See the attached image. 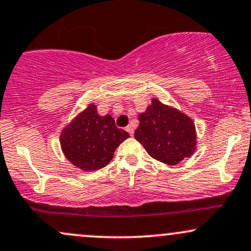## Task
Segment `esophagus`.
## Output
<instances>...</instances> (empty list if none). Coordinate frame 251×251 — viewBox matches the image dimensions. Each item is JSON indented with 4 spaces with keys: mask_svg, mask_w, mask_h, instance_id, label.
<instances>
[{
    "mask_svg": "<svg viewBox=\"0 0 251 251\" xmlns=\"http://www.w3.org/2000/svg\"><path fill=\"white\" fill-rule=\"evenodd\" d=\"M126 131L128 132V133H129V135H131V137H132V135L134 134V128H133V126H132V125H128L127 127H126Z\"/></svg>",
    "mask_w": 251,
    "mask_h": 251,
    "instance_id": "34e87169",
    "label": "esophagus"
}]
</instances>
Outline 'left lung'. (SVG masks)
I'll return each instance as SVG.
<instances>
[{
    "label": "left lung",
    "instance_id": "obj_1",
    "mask_svg": "<svg viewBox=\"0 0 251 251\" xmlns=\"http://www.w3.org/2000/svg\"><path fill=\"white\" fill-rule=\"evenodd\" d=\"M139 122L134 138L153 159L174 166L194 154L195 124L186 113L153 98Z\"/></svg>",
    "mask_w": 251,
    "mask_h": 251
}]
</instances>
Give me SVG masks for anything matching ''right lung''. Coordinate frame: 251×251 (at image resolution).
<instances>
[{
  "instance_id": "add662e5",
  "label": "right lung",
  "mask_w": 251,
  "mask_h": 251,
  "mask_svg": "<svg viewBox=\"0 0 251 251\" xmlns=\"http://www.w3.org/2000/svg\"><path fill=\"white\" fill-rule=\"evenodd\" d=\"M127 138L129 134L117 127L111 114L100 116L97 105L89 104L63 128L59 141L63 154L72 165L92 172L105 167Z\"/></svg>"
}]
</instances>
